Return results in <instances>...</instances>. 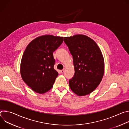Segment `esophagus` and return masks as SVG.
<instances>
[{
  "label": "esophagus",
  "instance_id": "34e87169",
  "mask_svg": "<svg viewBox=\"0 0 129 129\" xmlns=\"http://www.w3.org/2000/svg\"><path fill=\"white\" fill-rule=\"evenodd\" d=\"M64 71H65V70H64V69H63V70H60V72H61V73H63L64 72Z\"/></svg>",
  "mask_w": 129,
  "mask_h": 129
}]
</instances>
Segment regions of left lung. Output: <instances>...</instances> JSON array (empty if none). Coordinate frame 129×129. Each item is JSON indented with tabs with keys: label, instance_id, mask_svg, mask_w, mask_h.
I'll use <instances>...</instances> for the list:
<instances>
[{
	"label": "left lung",
	"instance_id": "obj_1",
	"mask_svg": "<svg viewBox=\"0 0 129 129\" xmlns=\"http://www.w3.org/2000/svg\"><path fill=\"white\" fill-rule=\"evenodd\" d=\"M64 41L73 57L75 75L69 81L71 90L79 96L93 92L104 76L105 63L96 42L84 35L64 37Z\"/></svg>",
	"mask_w": 129,
	"mask_h": 129
}]
</instances>
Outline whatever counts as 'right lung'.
I'll return each mask as SVG.
<instances>
[{"instance_id": "obj_1", "label": "right lung", "mask_w": 129, "mask_h": 129, "mask_svg": "<svg viewBox=\"0 0 129 129\" xmlns=\"http://www.w3.org/2000/svg\"><path fill=\"white\" fill-rule=\"evenodd\" d=\"M63 37L41 36L27 46L20 64L23 81L34 91L43 94L51 89L58 72L53 68V52L62 43Z\"/></svg>"}]
</instances>
